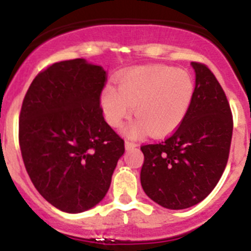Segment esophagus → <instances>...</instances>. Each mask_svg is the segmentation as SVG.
Masks as SVG:
<instances>
[{
	"label": "esophagus",
	"instance_id": "1",
	"mask_svg": "<svg viewBox=\"0 0 251 251\" xmlns=\"http://www.w3.org/2000/svg\"><path fill=\"white\" fill-rule=\"evenodd\" d=\"M137 146V143L136 142H133V141H129V139H127V141H126V148H127V150H130V148H134Z\"/></svg>",
	"mask_w": 251,
	"mask_h": 251
}]
</instances>
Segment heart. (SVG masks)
<instances>
[{"label":"heart","mask_w":251,"mask_h":251,"mask_svg":"<svg viewBox=\"0 0 251 251\" xmlns=\"http://www.w3.org/2000/svg\"><path fill=\"white\" fill-rule=\"evenodd\" d=\"M118 88L106 85L100 97L106 122L119 127L133 113L137 119L127 128L129 134L147 132L166 136L178 127L191 106L195 81L185 70L167 65L139 66L123 73Z\"/></svg>","instance_id":"b5f03b06"}]
</instances>
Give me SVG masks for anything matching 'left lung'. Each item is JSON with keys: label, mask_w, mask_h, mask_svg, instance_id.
<instances>
[{"label": "left lung", "mask_w": 251, "mask_h": 251, "mask_svg": "<svg viewBox=\"0 0 251 251\" xmlns=\"http://www.w3.org/2000/svg\"><path fill=\"white\" fill-rule=\"evenodd\" d=\"M194 99L185 119L167 138L141 146V183L151 200L171 210L187 208L217 185L229 159L232 113L216 76L194 61Z\"/></svg>", "instance_id": "obj_1"}]
</instances>
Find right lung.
Wrapping results in <instances>:
<instances>
[{
  "label": "right lung",
  "mask_w": 251,
  "mask_h": 251,
  "mask_svg": "<svg viewBox=\"0 0 251 251\" xmlns=\"http://www.w3.org/2000/svg\"><path fill=\"white\" fill-rule=\"evenodd\" d=\"M105 83L101 66L65 60L41 70L22 101L24 165L40 195L69 214L103 200L124 153V139L104 121Z\"/></svg>",
  "instance_id": "1"
}]
</instances>
